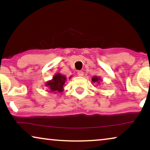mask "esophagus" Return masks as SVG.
Here are the masks:
<instances>
[{"instance_id":"1","label":"esophagus","mask_w":150,"mask_h":150,"mask_svg":"<svg viewBox=\"0 0 150 150\" xmlns=\"http://www.w3.org/2000/svg\"><path fill=\"white\" fill-rule=\"evenodd\" d=\"M77 74H78V76H83L84 73H83V71H78Z\"/></svg>"}]
</instances>
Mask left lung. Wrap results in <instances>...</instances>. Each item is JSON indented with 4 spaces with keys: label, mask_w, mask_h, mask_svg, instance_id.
Here are the masks:
<instances>
[{
    "label": "left lung",
    "mask_w": 150,
    "mask_h": 150,
    "mask_svg": "<svg viewBox=\"0 0 150 150\" xmlns=\"http://www.w3.org/2000/svg\"><path fill=\"white\" fill-rule=\"evenodd\" d=\"M91 81H93V83H96L98 84V85H100V81H101V78L99 76H93V78H92Z\"/></svg>",
    "instance_id": "left-lung-1"
}]
</instances>
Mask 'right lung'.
Segmentation results:
<instances>
[{
	"label": "right lung",
	"mask_w": 150,
	"mask_h": 150,
	"mask_svg": "<svg viewBox=\"0 0 150 150\" xmlns=\"http://www.w3.org/2000/svg\"><path fill=\"white\" fill-rule=\"evenodd\" d=\"M66 80L67 78L64 75L60 73L56 74L52 80L46 82V86L50 90V92H54V93L57 92H62Z\"/></svg>",
	"instance_id": "right-lung-1"
}]
</instances>
